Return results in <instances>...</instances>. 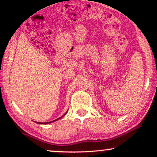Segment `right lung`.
I'll return each instance as SVG.
<instances>
[{
    "label": "right lung",
    "instance_id": "1",
    "mask_svg": "<svg viewBox=\"0 0 157 157\" xmlns=\"http://www.w3.org/2000/svg\"><path fill=\"white\" fill-rule=\"evenodd\" d=\"M66 114V113H65ZM64 114V115H65ZM63 115V116H64ZM61 118H59V119H56V120H53V121H48V122H44V123H41V122H38V124H49V123H51V122H53V121H57V120H59V119H61Z\"/></svg>",
    "mask_w": 157,
    "mask_h": 157
}]
</instances>
